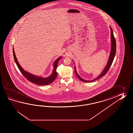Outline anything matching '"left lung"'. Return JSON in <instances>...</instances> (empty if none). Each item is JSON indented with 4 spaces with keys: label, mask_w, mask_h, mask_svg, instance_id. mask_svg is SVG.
I'll list each match as a JSON object with an SVG mask.
<instances>
[{
    "label": "left lung",
    "mask_w": 133,
    "mask_h": 133,
    "mask_svg": "<svg viewBox=\"0 0 133 133\" xmlns=\"http://www.w3.org/2000/svg\"><path fill=\"white\" fill-rule=\"evenodd\" d=\"M111 30V51L109 57V59L108 60V63L106 66H105V68L104 69L103 71H102V73L101 74L99 75V76H97L96 78L95 79L91 80V81H88L85 79H83L80 76H79L78 74L77 73L76 71V67L75 66V72L76 74V76H77V77L79 78L80 80H81L83 82H93L94 81L96 80L97 79L100 78L101 77H102V76H104V75H105V74L108 72V71L109 69V68L111 66V65L112 64L113 62V60L114 59V57H115V55L116 53V39L115 38V37L114 36V34H113V31L112 28H111V27L110 26Z\"/></svg>",
    "instance_id": "8db88e82"
}]
</instances>
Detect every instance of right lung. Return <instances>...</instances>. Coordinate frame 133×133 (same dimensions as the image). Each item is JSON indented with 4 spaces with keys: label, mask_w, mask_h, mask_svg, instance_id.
<instances>
[{
    "label": "right lung",
    "mask_w": 133,
    "mask_h": 133,
    "mask_svg": "<svg viewBox=\"0 0 133 133\" xmlns=\"http://www.w3.org/2000/svg\"><path fill=\"white\" fill-rule=\"evenodd\" d=\"M13 56L14 58L15 61L16 63L17 67L19 69L21 73L25 77L26 79L29 80L30 82H32L34 84H36L37 85H45L50 84L52 82H53L54 80L56 78L57 76V64L61 58H62V57H60L57 58V59L53 63V69L52 73L49 76L47 77H43L42 76H37L34 75L28 72L25 70L23 68L19 63L17 61V58L16 57V56L15 53L14 49L13 48Z\"/></svg>",
    "instance_id": "add662e5"
}]
</instances>
